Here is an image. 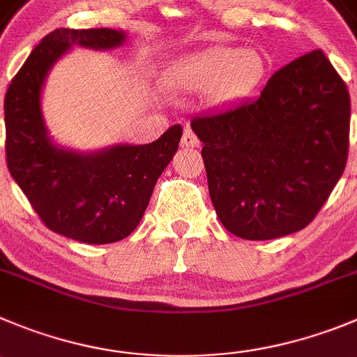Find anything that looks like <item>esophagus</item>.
<instances>
[{"label":"esophagus","instance_id":"1","mask_svg":"<svg viewBox=\"0 0 357 357\" xmlns=\"http://www.w3.org/2000/svg\"><path fill=\"white\" fill-rule=\"evenodd\" d=\"M199 144H201V141L197 139V135H195L192 130L186 128L185 132H183V137H181L183 148H199Z\"/></svg>","mask_w":357,"mask_h":357}]
</instances>
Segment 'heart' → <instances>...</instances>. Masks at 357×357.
I'll use <instances>...</instances> for the list:
<instances>
[{
	"label": "heart",
	"mask_w": 357,
	"mask_h": 357,
	"mask_svg": "<svg viewBox=\"0 0 357 357\" xmlns=\"http://www.w3.org/2000/svg\"><path fill=\"white\" fill-rule=\"evenodd\" d=\"M264 61L254 49L216 45L188 56L169 73V82L185 91L211 89L216 100L243 95L257 84Z\"/></svg>",
	"instance_id": "b5f03b06"
}]
</instances>
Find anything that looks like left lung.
Masks as SVG:
<instances>
[{
  "label": "left lung",
  "mask_w": 357,
  "mask_h": 357,
  "mask_svg": "<svg viewBox=\"0 0 357 357\" xmlns=\"http://www.w3.org/2000/svg\"><path fill=\"white\" fill-rule=\"evenodd\" d=\"M190 125L220 222L264 241L305 229L344 174L351 96L324 52L312 51L273 73L259 98Z\"/></svg>",
  "instance_id": "8db88e82"
}]
</instances>
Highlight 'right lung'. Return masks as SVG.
I'll use <instances>...</instances> for the list:
<instances>
[{"mask_svg":"<svg viewBox=\"0 0 357 357\" xmlns=\"http://www.w3.org/2000/svg\"><path fill=\"white\" fill-rule=\"evenodd\" d=\"M125 33L109 28H58L33 49L5 95L6 165L43 225L88 245L125 239L141 222L156 179L181 139L174 125L155 142L116 146L96 155H77L49 141L40 91L56 59L77 43L111 49Z\"/></svg>","mask_w":357,"mask_h":357,"instance_id":"1","label":"right lung"}]
</instances>
